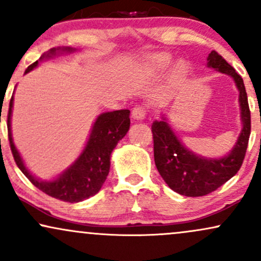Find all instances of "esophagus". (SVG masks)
Returning <instances> with one entry per match:
<instances>
[{"label":"esophagus","mask_w":261,"mask_h":261,"mask_svg":"<svg viewBox=\"0 0 261 261\" xmlns=\"http://www.w3.org/2000/svg\"><path fill=\"white\" fill-rule=\"evenodd\" d=\"M146 113H147V110H146L145 107L136 106L133 109V112H131V115H133V118L136 119V120H143V119L146 118Z\"/></svg>","instance_id":"esophagus-1"}]
</instances>
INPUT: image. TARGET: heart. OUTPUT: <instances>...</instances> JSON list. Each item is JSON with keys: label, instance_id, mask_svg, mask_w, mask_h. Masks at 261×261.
<instances>
[{"label": "heart", "instance_id": "obj_1", "mask_svg": "<svg viewBox=\"0 0 261 261\" xmlns=\"http://www.w3.org/2000/svg\"><path fill=\"white\" fill-rule=\"evenodd\" d=\"M172 62V56L168 54H160V55H154L153 58H151L147 62V68L149 71H163ZM176 70L178 72H185L187 70V64L184 61H180L176 65Z\"/></svg>", "mask_w": 261, "mask_h": 261}]
</instances>
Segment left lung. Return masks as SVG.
Returning a JSON list of instances; mask_svg holds the SVG:
<instances>
[{
    "label": "left lung",
    "mask_w": 261,
    "mask_h": 261,
    "mask_svg": "<svg viewBox=\"0 0 261 261\" xmlns=\"http://www.w3.org/2000/svg\"><path fill=\"white\" fill-rule=\"evenodd\" d=\"M207 61L208 67L234 80L239 91L243 127L232 151L216 160L201 157L189 151L164 118L152 124L155 167L168 187L185 196L207 195L234 176L243 163L250 136V110L243 79L215 50L208 54Z\"/></svg>",
    "instance_id": "8db88e82"
}]
</instances>
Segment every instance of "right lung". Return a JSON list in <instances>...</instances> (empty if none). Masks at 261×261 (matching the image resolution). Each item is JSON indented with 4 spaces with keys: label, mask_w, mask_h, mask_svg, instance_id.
Wrapping results in <instances>:
<instances>
[{
    "label": "right lung",
    "mask_w": 261,
    "mask_h": 261,
    "mask_svg": "<svg viewBox=\"0 0 261 261\" xmlns=\"http://www.w3.org/2000/svg\"><path fill=\"white\" fill-rule=\"evenodd\" d=\"M74 50L76 49L72 47H53L39 60L50 59L58 53H73ZM39 61L32 64L25 70V73L31 72L33 68L37 67ZM12 107H13V95L10 101L7 118L11 151L18 168L22 170L23 174L31 180L32 184L49 196L65 202H80L95 195L103 187L109 174L110 154L113 149L126 135L130 127V110H114V112L100 114L93 124L85 149L74 161V163L71 164L62 174H60L54 180L43 181L35 178L27 169L19 152L14 146L11 133Z\"/></svg>",
    "instance_id": "obj_1"
}]
</instances>
